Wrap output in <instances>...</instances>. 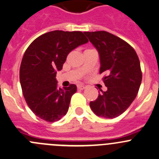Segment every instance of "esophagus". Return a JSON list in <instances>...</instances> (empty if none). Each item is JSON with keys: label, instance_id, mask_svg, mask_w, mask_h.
Masks as SVG:
<instances>
[{"label": "esophagus", "instance_id": "esophagus-1", "mask_svg": "<svg viewBox=\"0 0 159 159\" xmlns=\"http://www.w3.org/2000/svg\"><path fill=\"white\" fill-rule=\"evenodd\" d=\"M85 89V86L81 85V84L78 85V89H79V90H83V89Z\"/></svg>", "mask_w": 159, "mask_h": 159}]
</instances>
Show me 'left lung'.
<instances>
[{"mask_svg": "<svg viewBox=\"0 0 159 159\" xmlns=\"http://www.w3.org/2000/svg\"><path fill=\"white\" fill-rule=\"evenodd\" d=\"M84 33L98 50L99 73L106 74L102 80L107 87L106 92H98L90 107L98 116L115 118L127 110L138 95L142 80L139 58L131 46L109 32Z\"/></svg>", "mask_w": 159, "mask_h": 159, "instance_id": "8db88e82", "label": "left lung"}]
</instances>
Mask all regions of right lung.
Segmentation results:
<instances>
[{
  "label": "right lung",
  "instance_id": "1",
  "mask_svg": "<svg viewBox=\"0 0 159 159\" xmlns=\"http://www.w3.org/2000/svg\"><path fill=\"white\" fill-rule=\"evenodd\" d=\"M83 32L55 30L36 38L25 52L20 67V83L26 103L38 117L55 122L66 115L75 84L57 88V72L68 53L87 43Z\"/></svg>",
  "mask_w": 159,
  "mask_h": 159
}]
</instances>
